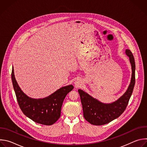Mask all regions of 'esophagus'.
Instances as JSON below:
<instances>
[{
	"instance_id": "1",
	"label": "esophagus",
	"mask_w": 147,
	"mask_h": 147,
	"mask_svg": "<svg viewBox=\"0 0 147 147\" xmlns=\"http://www.w3.org/2000/svg\"><path fill=\"white\" fill-rule=\"evenodd\" d=\"M82 85V81L81 79H77L74 82V86L76 88H80Z\"/></svg>"
}]
</instances>
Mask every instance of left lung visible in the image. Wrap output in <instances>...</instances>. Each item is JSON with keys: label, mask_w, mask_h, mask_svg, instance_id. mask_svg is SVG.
<instances>
[{"label": "left lung", "mask_w": 147, "mask_h": 147, "mask_svg": "<svg viewBox=\"0 0 147 147\" xmlns=\"http://www.w3.org/2000/svg\"><path fill=\"white\" fill-rule=\"evenodd\" d=\"M131 65V78L130 85L125 92L117 100L111 103H104L79 89L83 109V115L90 123L100 125H103L119 117L126 108L133 93L135 85V60L133 53L129 49L125 50Z\"/></svg>", "instance_id": "8db88e82"}]
</instances>
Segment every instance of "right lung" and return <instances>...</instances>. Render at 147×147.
<instances>
[{
  "mask_svg": "<svg viewBox=\"0 0 147 147\" xmlns=\"http://www.w3.org/2000/svg\"><path fill=\"white\" fill-rule=\"evenodd\" d=\"M11 80L19 107L23 113L35 123L50 125L60 117L63 102L74 87H63L51 95L42 99H34L26 95L18 86L12 69Z\"/></svg>",
  "mask_w": 147,
  "mask_h": 147,
  "instance_id": "obj_1",
  "label": "right lung"
}]
</instances>
